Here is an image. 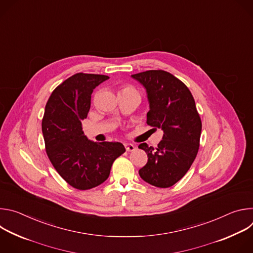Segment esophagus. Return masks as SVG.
<instances>
[{
	"instance_id": "esophagus-1",
	"label": "esophagus",
	"mask_w": 253,
	"mask_h": 253,
	"mask_svg": "<svg viewBox=\"0 0 253 253\" xmlns=\"http://www.w3.org/2000/svg\"><path fill=\"white\" fill-rule=\"evenodd\" d=\"M124 146H125L126 151H134L136 149L135 145H133V144H131V143H125Z\"/></svg>"
}]
</instances>
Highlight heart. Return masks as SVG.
<instances>
[{
    "instance_id": "b5f03b06",
    "label": "heart",
    "mask_w": 253,
    "mask_h": 253,
    "mask_svg": "<svg viewBox=\"0 0 253 253\" xmlns=\"http://www.w3.org/2000/svg\"><path fill=\"white\" fill-rule=\"evenodd\" d=\"M127 90H135V89L132 88L131 86H126V87H124V88L122 89V91H127Z\"/></svg>"
}]
</instances>
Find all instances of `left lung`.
I'll list each match as a JSON object with an SVG mask.
<instances>
[{"label": "left lung", "instance_id": "left-lung-1", "mask_svg": "<svg viewBox=\"0 0 253 253\" xmlns=\"http://www.w3.org/2000/svg\"><path fill=\"white\" fill-rule=\"evenodd\" d=\"M132 77L148 94L147 124L163 130L156 148L146 143L138 146L148 156L139 175L153 186L171 187L187 173L198 153L202 123L194 98L187 86L169 72L149 70Z\"/></svg>", "mask_w": 253, "mask_h": 253}]
</instances>
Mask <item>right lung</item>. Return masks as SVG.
Listing matches in <instances>:
<instances>
[{
	"label": "right lung",
	"instance_id": "1",
	"mask_svg": "<svg viewBox=\"0 0 253 253\" xmlns=\"http://www.w3.org/2000/svg\"><path fill=\"white\" fill-rule=\"evenodd\" d=\"M108 76L77 73L52 92L42 119L47 155L65 181L79 190L102 184L113 162L125 152L120 142H92L81 121L87 118L93 90Z\"/></svg>",
	"mask_w": 253,
	"mask_h": 253
}]
</instances>
